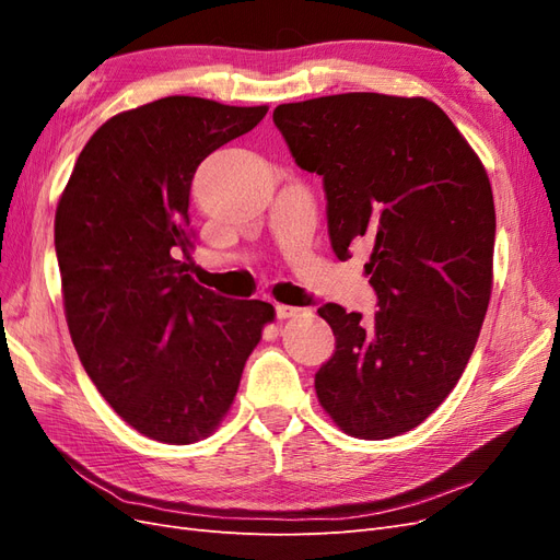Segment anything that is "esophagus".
<instances>
[{"instance_id": "obj_1", "label": "esophagus", "mask_w": 560, "mask_h": 560, "mask_svg": "<svg viewBox=\"0 0 560 560\" xmlns=\"http://www.w3.org/2000/svg\"><path fill=\"white\" fill-rule=\"evenodd\" d=\"M276 313H278V319H290V317H296V315L301 313V308L284 306V303H278V306H276Z\"/></svg>"}]
</instances>
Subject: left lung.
<instances>
[{"instance_id": "left-lung-1", "label": "left lung", "mask_w": 560, "mask_h": 560, "mask_svg": "<svg viewBox=\"0 0 560 560\" xmlns=\"http://www.w3.org/2000/svg\"><path fill=\"white\" fill-rule=\"evenodd\" d=\"M273 121L303 171L322 175L331 249H371V322L317 308L336 336L315 374L346 434L389 439L439 409L471 358L493 292L495 202L477 151L428 97L341 93L278 105Z\"/></svg>"}]
</instances>
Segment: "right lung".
<instances>
[{
    "mask_svg": "<svg viewBox=\"0 0 560 560\" xmlns=\"http://www.w3.org/2000/svg\"><path fill=\"white\" fill-rule=\"evenodd\" d=\"M266 112L171 95L116 114L58 200L62 306L79 360L112 409L161 444H196L222 425L276 319L266 301L200 287L182 261L196 167Z\"/></svg>",
    "mask_w": 560,
    "mask_h": 560,
    "instance_id": "add662e5",
    "label": "right lung"
}]
</instances>
